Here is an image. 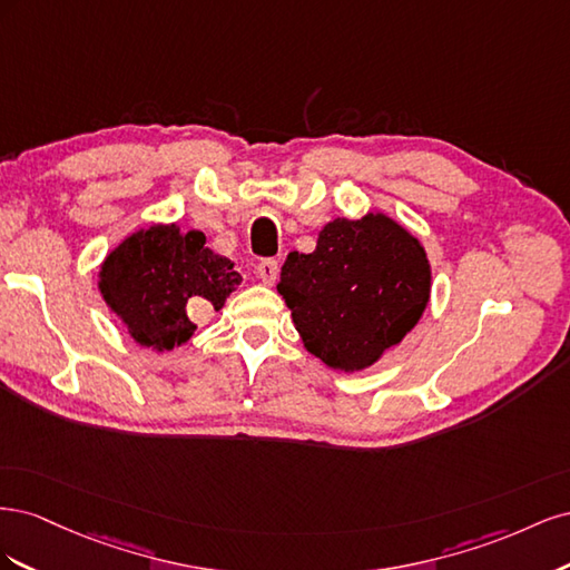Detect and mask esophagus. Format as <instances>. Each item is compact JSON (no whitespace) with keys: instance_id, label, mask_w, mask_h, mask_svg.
Segmentation results:
<instances>
[{"instance_id":"1","label":"esophagus","mask_w":570,"mask_h":570,"mask_svg":"<svg viewBox=\"0 0 570 570\" xmlns=\"http://www.w3.org/2000/svg\"><path fill=\"white\" fill-rule=\"evenodd\" d=\"M256 275L262 278L266 285H273L275 281H278V273H281V266L278 262H273V258H264V262L256 264Z\"/></svg>"}]
</instances>
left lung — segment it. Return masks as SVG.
I'll return each mask as SVG.
<instances>
[{
	"label": "left lung",
	"instance_id": "obj_1",
	"mask_svg": "<svg viewBox=\"0 0 570 570\" xmlns=\"http://www.w3.org/2000/svg\"><path fill=\"white\" fill-rule=\"evenodd\" d=\"M433 271L416 235L383 212L325 223L312 254L289 252L278 292L327 368H371L421 321Z\"/></svg>",
	"mask_w": 570,
	"mask_h": 570
}]
</instances>
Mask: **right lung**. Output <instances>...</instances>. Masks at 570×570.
<instances>
[{"label": "right lung", "instance_id": "add662e5", "mask_svg": "<svg viewBox=\"0 0 570 570\" xmlns=\"http://www.w3.org/2000/svg\"><path fill=\"white\" fill-rule=\"evenodd\" d=\"M239 283L230 258L206 247L202 230L151 223L105 256L97 287L140 347L170 352L197 331L189 306L209 302L218 312Z\"/></svg>", "mask_w": 570, "mask_h": 570}]
</instances>
